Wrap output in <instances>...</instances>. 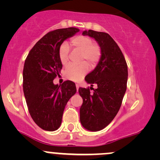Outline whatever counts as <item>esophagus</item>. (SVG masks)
<instances>
[{
  "instance_id": "34e87169",
  "label": "esophagus",
  "mask_w": 160,
  "mask_h": 160,
  "mask_svg": "<svg viewBox=\"0 0 160 160\" xmlns=\"http://www.w3.org/2000/svg\"><path fill=\"white\" fill-rule=\"evenodd\" d=\"M79 87H80V85H79V84H76V88H77V90L78 91L79 89Z\"/></svg>"
}]
</instances>
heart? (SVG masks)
Wrapping results in <instances>:
<instances>
[{
  "label": "heart",
  "mask_w": 160,
  "mask_h": 160,
  "mask_svg": "<svg viewBox=\"0 0 160 160\" xmlns=\"http://www.w3.org/2000/svg\"><path fill=\"white\" fill-rule=\"evenodd\" d=\"M71 46L77 50L80 51L79 65H68L64 72L65 78L72 81H80L85 77L89 71V64L92 68L95 67L102 57V49L98 43H94L91 38L87 36L79 35L72 38L71 40ZM69 47L67 43H63L58 49V58L62 65H65L68 62ZM83 61H86L83 62Z\"/></svg>",
  "instance_id": "1"
}]
</instances>
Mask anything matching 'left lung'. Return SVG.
<instances>
[{
  "label": "left lung",
  "instance_id": "1",
  "mask_svg": "<svg viewBox=\"0 0 160 160\" xmlns=\"http://www.w3.org/2000/svg\"><path fill=\"white\" fill-rule=\"evenodd\" d=\"M82 35L94 38L102 49L98 64L85 78L88 83L97 84L98 88L93 94L89 88H79L82 98L80 122L86 129L97 132L111 123L120 110L127 87L128 67L120 47L108 33L89 30Z\"/></svg>",
  "mask_w": 160,
  "mask_h": 160
}]
</instances>
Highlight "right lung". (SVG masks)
Returning a JSON list of instances; mask_svg holds the SVG:
<instances>
[{"label":"right lung","mask_w":160,"mask_h":160,"mask_svg":"<svg viewBox=\"0 0 160 160\" xmlns=\"http://www.w3.org/2000/svg\"><path fill=\"white\" fill-rule=\"evenodd\" d=\"M79 31L67 28L48 32L37 42L25 59L23 92L28 109L34 122L46 131L59 128L66 104L77 92L74 82L66 80L58 86L53 80L62 68L58 58L60 46Z\"/></svg>","instance_id":"right-lung-1"}]
</instances>
